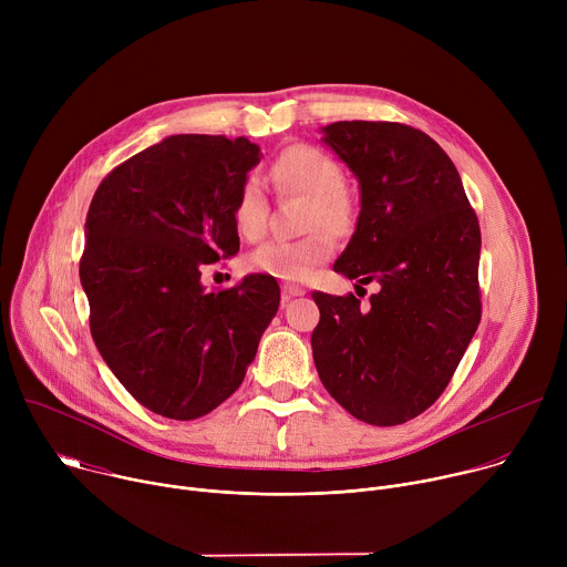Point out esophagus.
Wrapping results in <instances>:
<instances>
[{"instance_id":"esophagus-1","label":"esophagus","mask_w":567,"mask_h":567,"mask_svg":"<svg viewBox=\"0 0 567 567\" xmlns=\"http://www.w3.org/2000/svg\"><path fill=\"white\" fill-rule=\"evenodd\" d=\"M296 296H305V287L291 285V282L282 285V305H287V302H289L291 298H296Z\"/></svg>"}]
</instances>
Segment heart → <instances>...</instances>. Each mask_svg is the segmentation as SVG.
Returning <instances> with one entry per match:
<instances>
[{
    "label": "heart",
    "mask_w": 567,
    "mask_h": 567,
    "mask_svg": "<svg viewBox=\"0 0 567 567\" xmlns=\"http://www.w3.org/2000/svg\"><path fill=\"white\" fill-rule=\"evenodd\" d=\"M269 179L282 193L309 195L305 226L313 228L300 239H269L249 254L247 265L254 271L300 282L316 267L334 256V233H346L354 224V199L343 184L339 161L318 145L296 143L285 147L269 168ZM233 224L247 239H258L267 228L269 204L260 177L241 179L233 202Z\"/></svg>",
    "instance_id": "obj_1"
}]
</instances>
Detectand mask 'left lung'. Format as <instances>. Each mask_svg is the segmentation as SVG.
I'll list each match as a JSON object with an SVG mask.
<instances>
[{
  "label": "left lung",
  "mask_w": 567,
  "mask_h": 567,
  "mask_svg": "<svg viewBox=\"0 0 567 567\" xmlns=\"http://www.w3.org/2000/svg\"><path fill=\"white\" fill-rule=\"evenodd\" d=\"M322 132L361 188L334 271L381 289L370 305L311 293L313 363L350 415L396 426L433 406L477 330L480 224L453 161L422 130L339 121Z\"/></svg>",
  "instance_id": "obj_1"
}]
</instances>
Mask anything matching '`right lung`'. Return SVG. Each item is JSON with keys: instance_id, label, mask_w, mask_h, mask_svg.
Returning a JSON list of instances; mask_svg holds the SVG:
<instances>
[{"instance_id": "add662e5", "label": "right lung", "mask_w": 567, "mask_h": 567, "mask_svg": "<svg viewBox=\"0 0 567 567\" xmlns=\"http://www.w3.org/2000/svg\"><path fill=\"white\" fill-rule=\"evenodd\" d=\"M260 156L245 136L175 134L123 161L90 204V330L114 377L161 417L197 420L228 399L278 311L271 276L202 285L204 265L239 251L230 210Z\"/></svg>"}]
</instances>
